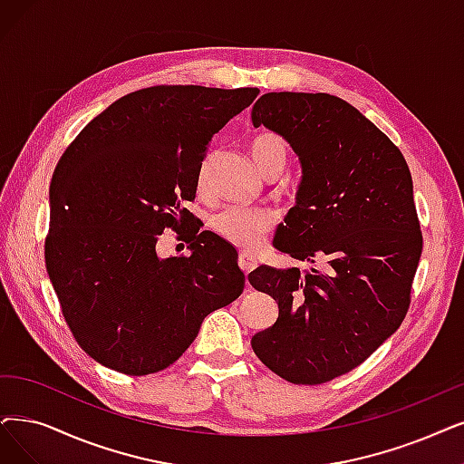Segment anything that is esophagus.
<instances>
[{
  "label": "esophagus",
  "mask_w": 464,
  "mask_h": 464,
  "mask_svg": "<svg viewBox=\"0 0 464 464\" xmlns=\"http://www.w3.org/2000/svg\"><path fill=\"white\" fill-rule=\"evenodd\" d=\"M237 265H239V268L244 270V274H249L256 268V256L249 251H242L237 256Z\"/></svg>",
  "instance_id": "34e87169"
}]
</instances>
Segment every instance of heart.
I'll list each match as a JSON object with an SVG mask.
<instances>
[{
  "mask_svg": "<svg viewBox=\"0 0 464 464\" xmlns=\"http://www.w3.org/2000/svg\"><path fill=\"white\" fill-rule=\"evenodd\" d=\"M251 156L256 163L258 171H261L268 179L280 177L291 161V148L287 140L272 131H265L256 135L251 140ZM209 163L203 161L201 169L198 175V190L199 194H208L209 190ZM211 227L217 236H220L227 242L244 247L253 249L263 242V237L274 230L276 227V217L272 211L265 208H227L218 211L213 220Z\"/></svg>",
  "mask_w": 464,
  "mask_h": 464,
  "instance_id": "1",
  "label": "heart"
}]
</instances>
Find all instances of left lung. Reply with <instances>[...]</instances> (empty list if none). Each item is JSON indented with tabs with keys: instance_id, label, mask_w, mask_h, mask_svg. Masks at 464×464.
<instances>
[{
	"instance_id": "obj_1",
	"label": "left lung",
	"mask_w": 464,
	"mask_h": 464,
	"mask_svg": "<svg viewBox=\"0 0 464 464\" xmlns=\"http://www.w3.org/2000/svg\"><path fill=\"white\" fill-rule=\"evenodd\" d=\"M251 118L303 163L296 206L274 247L316 265L249 274L280 308L251 346L277 377L322 384L363 363L410 310L422 253L411 173L377 125L327 92H266Z\"/></svg>"
}]
</instances>
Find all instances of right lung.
Segmentation results:
<instances>
[{
    "mask_svg": "<svg viewBox=\"0 0 464 464\" xmlns=\"http://www.w3.org/2000/svg\"><path fill=\"white\" fill-rule=\"evenodd\" d=\"M256 87L154 85L92 118L54 168L45 266L73 339L99 363L142 377L175 363L203 318L246 276L213 232H182L192 255L161 261L163 230L188 227L213 135ZM179 234V232H177Z\"/></svg>",
    "mask_w": 464,
    "mask_h": 464,
    "instance_id": "right-lung-1",
    "label": "right lung"
}]
</instances>
